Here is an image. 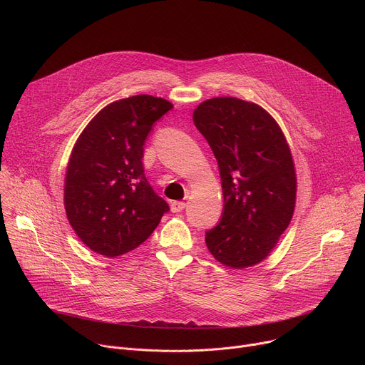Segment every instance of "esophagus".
Listing matches in <instances>:
<instances>
[{
    "label": "esophagus",
    "mask_w": 365,
    "mask_h": 365,
    "mask_svg": "<svg viewBox=\"0 0 365 365\" xmlns=\"http://www.w3.org/2000/svg\"><path fill=\"white\" fill-rule=\"evenodd\" d=\"M185 206H186L185 202L175 200V202H172V205H170V210H172L173 214H178V212H182V211L185 210Z\"/></svg>",
    "instance_id": "34e87169"
}]
</instances>
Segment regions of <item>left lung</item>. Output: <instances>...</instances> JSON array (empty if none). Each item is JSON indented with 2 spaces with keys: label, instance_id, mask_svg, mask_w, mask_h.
<instances>
[{
  "label": "left lung",
  "instance_id": "obj_1",
  "mask_svg": "<svg viewBox=\"0 0 365 365\" xmlns=\"http://www.w3.org/2000/svg\"><path fill=\"white\" fill-rule=\"evenodd\" d=\"M193 123L214 151L224 195L221 221L206 231V247L227 267H251L276 247L294 212L289 144L264 108L232 96L199 103Z\"/></svg>",
  "mask_w": 365,
  "mask_h": 365
}]
</instances>
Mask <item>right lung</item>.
Listing matches in <instances>:
<instances>
[{"label": "right lung", "instance_id": "1", "mask_svg": "<svg viewBox=\"0 0 365 365\" xmlns=\"http://www.w3.org/2000/svg\"><path fill=\"white\" fill-rule=\"evenodd\" d=\"M173 108L163 98L135 95L102 108L76 140L66 169L65 210L92 251L117 257L143 244L169 211L144 176V143Z\"/></svg>", "mask_w": 365, "mask_h": 365}]
</instances>
